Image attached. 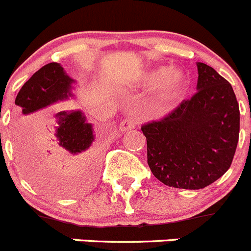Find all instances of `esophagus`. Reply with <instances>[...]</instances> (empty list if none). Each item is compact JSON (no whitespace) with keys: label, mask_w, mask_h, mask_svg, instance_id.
Masks as SVG:
<instances>
[{"label":"esophagus","mask_w":251,"mask_h":251,"mask_svg":"<svg viewBox=\"0 0 251 251\" xmlns=\"http://www.w3.org/2000/svg\"><path fill=\"white\" fill-rule=\"evenodd\" d=\"M135 121H134L133 117H126L122 122L120 123V130L121 131H126V130H130V129L135 128Z\"/></svg>","instance_id":"34e87169"}]
</instances>
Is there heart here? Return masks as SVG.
<instances>
[{"label":"heart","instance_id":"obj_1","mask_svg":"<svg viewBox=\"0 0 251 251\" xmlns=\"http://www.w3.org/2000/svg\"><path fill=\"white\" fill-rule=\"evenodd\" d=\"M143 81L146 84H158V94L161 99L167 100V99L175 98L179 91L182 90L183 84H184V76L177 69H171L168 71L165 67L152 69L144 74Z\"/></svg>","mask_w":251,"mask_h":251}]
</instances>
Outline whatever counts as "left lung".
Listing matches in <instances>:
<instances>
[{"instance_id": "left-lung-1", "label": "left lung", "mask_w": 251, "mask_h": 251, "mask_svg": "<svg viewBox=\"0 0 251 251\" xmlns=\"http://www.w3.org/2000/svg\"><path fill=\"white\" fill-rule=\"evenodd\" d=\"M198 93L160 121L141 126L148 165L168 187L202 189L230 167L239 139V106L232 85L198 62Z\"/></svg>"}]
</instances>
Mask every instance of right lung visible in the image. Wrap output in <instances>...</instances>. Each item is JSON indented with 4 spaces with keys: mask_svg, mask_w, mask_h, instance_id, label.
Wrapping results in <instances>:
<instances>
[{
    "mask_svg": "<svg viewBox=\"0 0 251 251\" xmlns=\"http://www.w3.org/2000/svg\"><path fill=\"white\" fill-rule=\"evenodd\" d=\"M73 83L63 67L52 62L34 73L16 98L13 134L17 153L31 182L41 187L52 175L71 176L78 165H93L96 160L93 126L81 111L56 113L53 135L42 139L39 112L72 98Z\"/></svg>",
    "mask_w": 251,
    "mask_h": 251,
    "instance_id": "obj_1",
    "label": "right lung"
}]
</instances>
